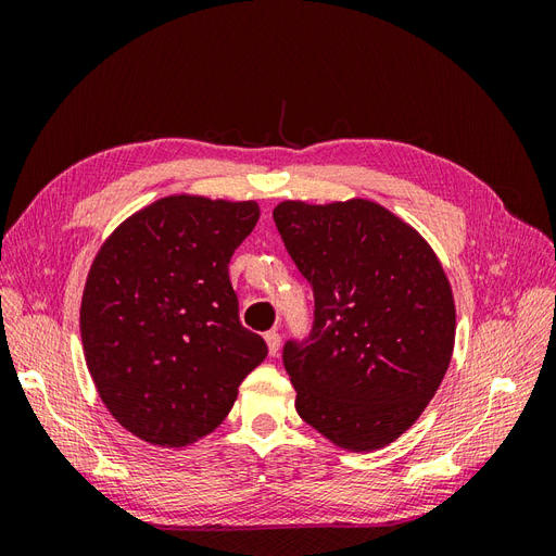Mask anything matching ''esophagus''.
I'll use <instances>...</instances> for the list:
<instances>
[{
  "label": "esophagus",
  "mask_w": 556,
  "mask_h": 556,
  "mask_svg": "<svg viewBox=\"0 0 556 556\" xmlns=\"http://www.w3.org/2000/svg\"><path fill=\"white\" fill-rule=\"evenodd\" d=\"M264 341L268 345V355H278L280 350V333L274 329V331H266L264 333Z\"/></svg>",
  "instance_id": "obj_1"
}]
</instances>
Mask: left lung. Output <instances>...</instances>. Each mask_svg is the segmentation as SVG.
Here are the masks:
<instances>
[{
  "label": "left lung",
  "mask_w": 556,
  "mask_h": 556,
  "mask_svg": "<svg viewBox=\"0 0 556 556\" xmlns=\"http://www.w3.org/2000/svg\"><path fill=\"white\" fill-rule=\"evenodd\" d=\"M274 220L315 294L282 362L304 422L348 452L394 443L425 413L454 350V296L415 227L371 199L280 201Z\"/></svg>",
  "instance_id": "obj_1"
}]
</instances>
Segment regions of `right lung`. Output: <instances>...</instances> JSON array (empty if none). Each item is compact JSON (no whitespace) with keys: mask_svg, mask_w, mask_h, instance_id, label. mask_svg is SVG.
<instances>
[{"mask_svg":"<svg viewBox=\"0 0 556 556\" xmlns=\"http://www.w3.org/2000/svg\"><path fill=\"white\" fill-rule=\"evenodd\" d=\"M257 201L172 194L113 229L90 266L80 339L99 399L137 439L185 447L223 425L266 357L239 319L229 260Z\"/></svg>","mask_w":556,"mask_h":556,"instance_id":"1","label":"right lung"}]
</instances>
